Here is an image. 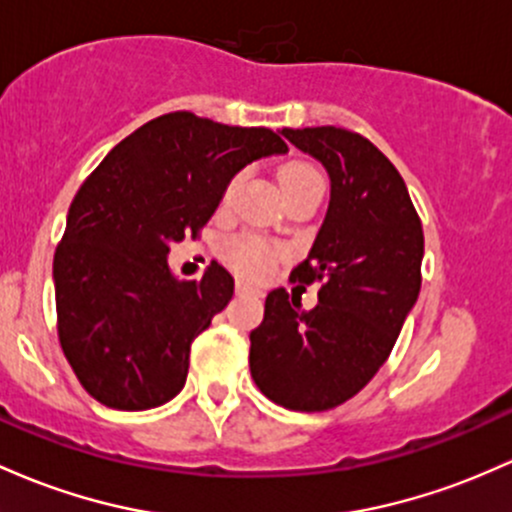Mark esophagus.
Here are the masks:
<instances>
[{"label":"esophagus","mask_w":512,"mask_h":512,"mask_svg":"<svg viewBox=\"0 0 512 512\" xmlns=\"http://www.w3.org/2000/svg\"><path fill=\"white\" fill-rule=\"evenodd\" d=\"M235 291H238L240 296H245V294H257V296H260V291H257L255 286H250V284H245V282H238V286H235Z\"/></svg>","instance_id":"1"}]
</instances>
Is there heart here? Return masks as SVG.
I'll return each mask as SVG.
<instances>
[{"instance_id": "b5f03b06", "label": "heart", "mask_w": 512, "mask_h": 512, "mask_svg": "<svg viewBox=\"0 0 512 512\" xmlns=\"http://www.w3.org/2000/svg\"><path fill=\"white\" fill-rule=\"evenodd\" d=\"M238 182L240 177H233L228 182L226 192H223V206L230 204ZM306 182H323L316 167L308 165V162H301V160L286 162L282 170H279V184H282L284 194L291 192V189L301 187V184ZM279 255H282L279 245L269 243L265 238H257V235H243V238H235L233 243L228 245V252H226L230 267L238 269L240 274H245V277L250 279L267 277V274L272 272L274 262L279 260Z\"/></svg>"}]
</instances>
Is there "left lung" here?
Instances as JSON below:
<instances>
[{
  "label": "left lung",
  "instance_id": "8db88e82",
  "mask_svg": "<svg viewBox=\"0 0 512 512\" xmlns=\"http://www.w3.org/2000/svg\"><path fill=\"white\" fill-rule=\"evenodd\" d=\"M291 145L330 177L323 226L291 272L323 282L318 306L274 289L250 333V374L289 411H328L372 381L391 355L420 294L423 226L389 157L359 133L335 126L284 128Z\"/></svg>",
  "mask_w": 512,
  "mask_h": 512
}]
</instances>
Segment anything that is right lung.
Listing matches in <instances>:
<instances>
[{"label":"right lung","mask_w":512,"mask_h":512,"mask_svg":"<svg viewBox=\"0 0 512 512\" xmlns=\"http://www.w3.org/2000/svg\"><path fill=\"white\" fill-rule=\"evenodd\" d=\"M286 150L269 128L174 111L123 138L89 174L53 260L58 338L89 396L148 411L184 389L189 347L235 282L218 262L179 282L170 247L209 223L243 167Z\"/></svg>","instance_id":"1"}]
</instances>
